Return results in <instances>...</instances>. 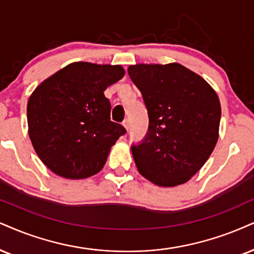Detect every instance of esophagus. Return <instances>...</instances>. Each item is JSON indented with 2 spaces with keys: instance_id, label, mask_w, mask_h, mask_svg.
Segmentation results:
<instances>
[{
  "instance_id": "esophagus-1",
  "label": "esophagus",
  "mask_w": 254,
  "mask_h": 254,
  "mask_svg": "<svg viewBox=\"0 0 254 254\" xmlns=\"http://www.w3.org/2000/svg\"><path fill=\"white\" fill-rule=\"evenodd\" d=\"M122 126L126 128V130H128V129H129V121L125 120L124 122H122Z\"/></svg>"
}]
</instances>
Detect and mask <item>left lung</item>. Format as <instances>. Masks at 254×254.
<instances>
[{
  "label": "left lung",
  "mask_w": 254,
  "mask_h": 254,
  "mask_svg": "<svg viewBox=\"0 0 254 254\" xmlns=\"http://www.w3.org/2000/svg\"><path fill=\"white\" fill-rule=\"evenodd\" d=\"M130 80L142 94L148 132L132 146L139 173L161 187L187 183L207 161L219 137L220 101L200 75L183 64H133Z\"/></svg>",
  "instance_id": "left-lung-1"
}]
</instances>
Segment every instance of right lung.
I'll return each mask as SVG.
<instances>
[{"label":"right lung","instance_id":"1","mask_svg":"<svg viewBox=\"0 0 254 254\" xmlns=\"http://www.w3.org/2000/svg\"><path fill=\"white\" fill-rule=\"evenodd\" d=\"M125 75L121 65L73 62L36 87L27 105L28 133L47 167L65 179L99 173L126 129L111 121L107 87Z\"/></svg>","mask_w":254,"mask_h":254}]
</instances>
